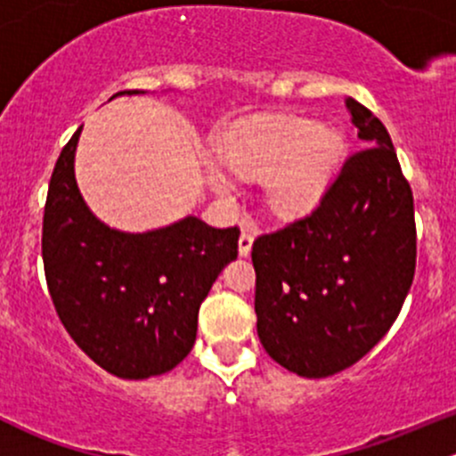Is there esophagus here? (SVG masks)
I'll return each mask as SVG.
<instances>
[{
    "mask_svg": "<svg viewBox=\"0 0 456 456\" xmlns=\"http://www.w3.org/2000/svg\"><path fill=\"white\" fill-rule=\"evenodd\" d=\"M251 245H254V232H249V229H242L240 238H238V251H240V256H249Z\"/></svg>",
    "mask_w": 456,
    "mask_h": 456,
    "instance_id": "1",
    "label": "esophagus"
}]
</instances>
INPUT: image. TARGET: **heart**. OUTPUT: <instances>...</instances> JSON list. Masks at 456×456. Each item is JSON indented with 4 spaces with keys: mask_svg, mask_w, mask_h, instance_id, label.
Listing matches in <instances>:
<instances>
[{
    "mask_svg": "<svg viewBox=\"0 0 456 456\" xmlns=\"http://www.w3.org/2000/svg\"><path fill=\"white\" fill-rule=\"evenodd\" d=\"M220 159L229 169L265 178V194L280 216L309 211L324 196L344 151L342 130L300 117H260L220 141ZM216 190H227L223 172L211 169Z\"/></svg>",
    "mask_w": 456,
    "mask_h": 456,
    "instance_id": "b5f03b06",
    "label": "heart"
}]
</instances>
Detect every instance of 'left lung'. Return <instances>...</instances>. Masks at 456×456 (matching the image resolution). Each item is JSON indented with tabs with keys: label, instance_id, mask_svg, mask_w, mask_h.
<instances>
[{
	"label": "left lung",
	"instance_id": "1",
	"mask_svg": "<svg viewBox=\"0 0 456 456\" xmlns=\"http://www.w3.org/2000/svg\"><path fill=\"white\" fill-rule=\"evenodd\" d=\"M366 147L315 209L254 240L257 338L300 377L335 375L388 333L415 278L412 190L384 123L348 96Z\"/></svg>",
	"mask_w": 456,
	"mask_h": 456
}]
</instances>
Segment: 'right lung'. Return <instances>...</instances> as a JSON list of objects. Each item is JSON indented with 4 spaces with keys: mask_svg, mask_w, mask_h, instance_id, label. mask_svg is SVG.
I'll use <instances>...</instances> for the list:
<instances>
[{
    "mask_svg": "<svg viewBox=\"0 0 456 456\" xmlns=\"http://www.w3.org/2000/svg\"><path fill=\"white\" fill-rule=\"evenodd\" d=\"M136 94V92H118ZM81 127L59 154L44 209L41 254L59 320L92 362L123 379L163 375L196 342L199 309L240 229L196 216L145 233L110 229L75 181Z\"/></svg>",
    "mask_w": 456,
    "mask_h": 456,
    "instance_id": "add662e5",
    "label": "right lung"
}]
</instances>
